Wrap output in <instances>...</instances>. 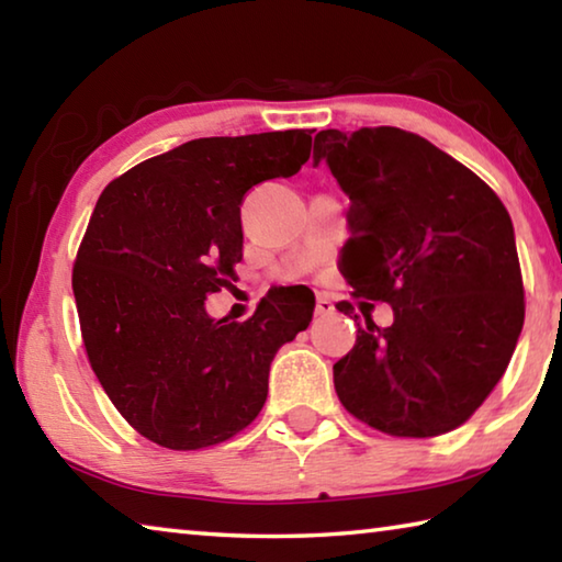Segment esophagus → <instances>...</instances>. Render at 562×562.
<instances>
[{
    "instance_id": "esophagus-1",
    "label": "esophagus",
    "mask_w": 562,
    "mask_h": 562,
    "mask_svg": "<svg viewBox=\"0 0 562 562\" xmlns=\"http://www.w3.org/2000/svg\"><path fill=\"white\" fill-rule=\"evenodd\" d=\"M315 312H317L319 317L331 315V312H335V304H331V300H329V297H317V307H315Z\"/></svg>"
}]
</instances>
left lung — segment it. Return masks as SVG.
<instances>
[{
	"mask_svg": "<svg viewBox=\"0 0 562 562\" xmlns=\"http://www.w3.org/2000/svg\"><path fill=\"white\" fill-rule=\"evenodd\" d=\"M312 158L349 195L341 274L394 310L384 329L355 315L357 341L335 364L339 402L389 436L453 431L506 372L526 317L506 205L473 170L394 126L319 131Z\"/></svg>",
	"mask_w": 562,
	"mask_h": 562,
	"instance_id": "obj_1",
	"label": "left lung"
}]
</instances>
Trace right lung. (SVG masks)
Wrapping results in <instances>:
<instances>
[{
  "instance_id": "add662e5",
  "label": "right lung",
  "mask_w": 562,
  "mask_h": 562,
  "mask_svg": "<svg viewBox=\"0 0 562 562\" xmlns=\"http://www.w3.org/2000/svg\"><path fill=\"white\" fill-rule=\"evenodd\" d=\"M310 133L188 140L111 180L93 207L71 278L83 347L121 416L164 449H205L252 424L274 355L312 322L315 297L297 290L245 322L205 312L243 260L245 193L297 173Z\"/></svg>"
}]
</instances>
